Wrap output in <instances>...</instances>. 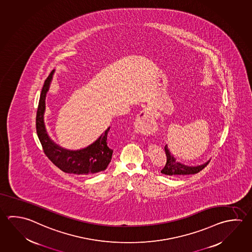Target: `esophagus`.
<instances>
[{"mask_svg": "<svg viewBox=\"0 0 252 252\" xmlns=\"http://www.w3.org/2000/svg\"><path fill=\"white\" fill-rule=\"evenodd\" d=\"M135 124L137 130L146 136H150L158 129L154 110L150 107L145 108L138 114Z\"/></svg>", "mask_w": 252, "mask_h": 252, "instance_id": "obj_1", "label": "esophagus"}]
</instances>
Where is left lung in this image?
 Segmentation results:
<instances>
[{
  "mask_svg": "<svg viewBox=\"0 0 252 252\" xmlns=\"http://www.w3.org/2000/svg\"><path fill=\"white\" fill-rule=\"evenodd\" d=\"M165 153L167 156V161L165 164L164 168L161 169L162 174L168 175V176H178V175H190L195 174L199 171H201L206 166L210 160H207L206 162L201 165L196 166H189L180 162L175 158L173 155L170 153L168 146H165Z\"/></svg>",
  "mask_w": 252,
  "mask_h": 252,
  "instance_id": "8db88e82",
  "label": "left lung"
}]
</instances>
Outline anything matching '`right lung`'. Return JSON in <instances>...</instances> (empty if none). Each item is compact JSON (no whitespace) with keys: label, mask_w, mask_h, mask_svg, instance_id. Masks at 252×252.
Here are the masks:
<instances>
[{"label":"right lung","mask_w":252,"mask_h":252,"mask_svg":"<svg viewBox=\"0 0 252 252\" xmlns=\"http://www.w3.org/2000/svg\"><path fill=\"white\" fill-rule=\"evenodd\" d=\"M55 70L46 79L41 90L36 114V131L47 157L62 171L70 174H94L105 170L112 159L113 150L107 145L106 128L94 142L79 150H68L56 144L46 129L44 124L46 95L50 90Z\"/></svg>","instance_id":"add662e5"}]
</instances>
